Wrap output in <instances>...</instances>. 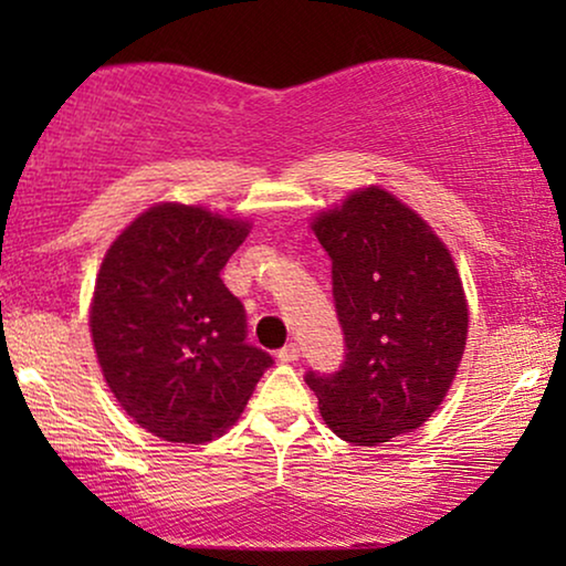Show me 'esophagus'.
Masks as SVG:
<instances>
[{
    "instance_id": "esophagus-1",
    "label": "esophagus",
    "mask_w": 566,
    "mask_h": 566,
    "mask_svg": "<svg viewBox=\"0 0 566 566\" xmlns=\"http://www.w3.org/2000/svg\"><path fill=\"white\" fill-rule=\"evenodd\" d=\"M298 353H301L298 345L296 343H289L281 353H277V358H281L283 363H296L298 360Z\"/></svg>"
}]
</instances>
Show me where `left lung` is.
I'll use <instances>...</instances> for the list:
<instances>
[{
	"instance_id": "1",
	"label": "left lung",
	"mask_w": 566,
	"mask_h": 566,
	"mask_svg": "<svg viewBox=\"0 0 566 566\" xmlns=\"http://www.w3.org/2000/svg\"><path fill=\"white\" fill-rule=\"evenodd\" d=\"M308 227L332 258L345 366L306 374L337 438L378 446L407 436L443 405L469 337V301L455 262L420 213L366 185Z\"/></svg>"
}]
</instances>
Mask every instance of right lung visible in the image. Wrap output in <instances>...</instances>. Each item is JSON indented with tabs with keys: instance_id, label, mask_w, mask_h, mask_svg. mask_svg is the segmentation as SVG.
I'll use <instances>...</instances> for the list:
<instances>
[{
	"instance_id": "obj_1",
	"label": "right lung",
	"mask_w": 566,
	"mask_h": 566,
	"mask_svg": "<svg viewBox=\"0 0 566 566\" xmlns=\"http://www.w3.org/2000/svg\"><path fill=\"white\" fill-rule=\"evenodd\" d=\"M252 223L177 200L138 213L99 265L90 335L107 389L138 428L208 443L242 417L273 363L247 345L221 270Z\"/></svg>"
}]
</instances>
